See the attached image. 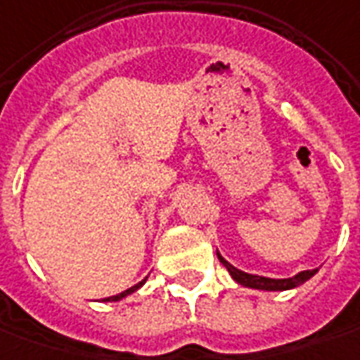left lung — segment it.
I'll list each match as a JSON object with an SVG mask.
<instances>
[{
	"mask_svg": "<svg viewBox=\"0 0 360 360\" xmlns=\"http://www.w3.org/2000/svg\"><path fill=\"white\" fill-rule=\"evenodd\" d=\"M219 261L223 263V265L227 266V271L231 273V277L237 281L239 285L243 287H249V289H259V291H287V289H292V287H299V285H303L304 281H309L313 275L316 273V269H311V271H303V273H299V275H295L291 279H266V277H259V275H249V273H243L239 269H235V266L227 263L217 251Z\"/></svg>",
	"mask_w": 360,
	"mask_h": 360,
	"instance_id": "obj_1",
	"label": "left lung"
}]
</instances>
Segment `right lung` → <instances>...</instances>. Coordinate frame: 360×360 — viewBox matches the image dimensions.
I'll return each instance as SVG.
<instances>
[{"mask_svg": "<svg viewBox=\"0 0 360 360\" xmlns=\"http://www.w3.org/2000/svg\"><path fill=\"white\" fill-rule=\"evenodd\" d=\"M143 283H145V279L141 281V283H137L135 287H131V289H127V291H123V292H119V295H115V297H107L105 301H119V299H123V297H127V295H131L133 291H137L139 287H141Z\"/></svg>", "mask_w": 360, "mask_h": 360, "instance_id": "obj_1", "label": "right lung"}]
</instances>
